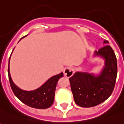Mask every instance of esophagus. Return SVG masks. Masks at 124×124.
Instances as JSON below:
<instances>
[{
    "mask_svg": "<svg viewBox=\"0 0 124 124\" xmlns=\"http://www.w3.org/2000/svg\"><path fill=\"white\" fill-rule=\"evenodd\" d=\"M73 73H74V69L73 67L69 66V67L65 68L64 70V75L67 78L71 77L72 75H73Z\"/></svg>",
    "mask_w": 124,
    "mask_h": 124,
    "instance_id": "obj_1",
    "label": "esophagus"
}]
</instances>
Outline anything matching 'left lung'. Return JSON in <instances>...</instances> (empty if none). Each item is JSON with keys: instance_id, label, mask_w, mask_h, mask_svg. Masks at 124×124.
<instances>
[{"instance_id": "8db88e82", "label": "left lung", "mask_w": 124, "mask_h": 124, "mask_svg": "<svg viewBox=\"0 0 124 124\" xmlns=\"http://www.w3.org/2000/svg\"><path fill=\"white\" fill-rule=\"evenodd\" d=\"M104 43H108L104 41ZM95 54L105 60V66L99 75L76 72L69 78L75 104L89 108L100 104L112 94L117 75V62L113 49L106 45Z\"/></svg>"}]
</instances>
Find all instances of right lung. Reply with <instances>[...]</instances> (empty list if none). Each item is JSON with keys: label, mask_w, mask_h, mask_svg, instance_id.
Segmentation results:
<instances>
[{"label": "right lung", "mask_w": 124, "mask_h": 124, "mask_svg": "<svg viewBox=\"0 0 124 124\" xmlns=\"http://www.w3.org/2000/svg\"><path fill=\"white\" fill-rule=\"evenodd\" d=\"M8 75L11 89L14 95L20 100L30 107L45 109L49 108L54 103L56 85L59 79L63 77V73L51 77L40 87L31 91L22 90L13 82L9 73V60L8 66Z\"/></svg>", "instance_id": "obj_1"}]
</instances>
